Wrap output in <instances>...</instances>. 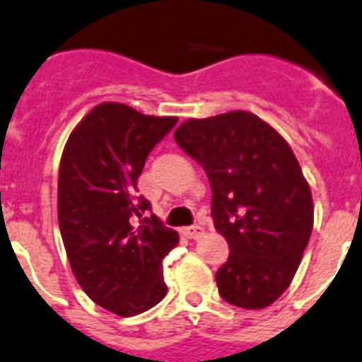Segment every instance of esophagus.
I'll return each instance as SVG.
<instances>
[{"instance_id": "34e87169", "label": "esophagus", "mask_w": 362, "mask_h": 362, "mask_svg": "<svg viewBox=\"0 0 362 362\" xmlns=\"http://www.w3.org/2000/svg\"><path fill=\"white\" fill-rule=\"evenodd\" d=\"M182 232H184V236L189 238V240H199V238L204 234V228L199 227V225H195V227H186Z\"/></svg>"}]
</instances>
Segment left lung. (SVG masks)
Segmentation results:
<instances>
[{
	"label": "left lung",
	"instance_id": "8db88e82",
	"mask_svg": "<svg viewBox=\"0 0 362 362\" xmlns=\"http://www.w3.org/2000/svg\"><path fill=\"white\" fill-rule=\"evenodd\" d=\"M175 141L206 173L214 227L230 249L216 273L219 296L251 310L272 305L292 283L314 223L292 148L249 111L189 119Z\"/></svg>",
	"mask_w": 362,
	"mask_h": 362
}]
</instances>
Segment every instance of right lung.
I'll return each mask as SVG.
<instances>
[{
  "mask_svg": "<svg viewBox=\"0 0 362 362\" xmlns=\"http://www.w3.org/2000/svg\"><path fill=\"white\" fill-rule=\"evenodd\" d=\"M176 117H151L104 102L85 115L64 145L57 214L76 281L96 305L135 316L165 298L161 262L178 234L137 197V178Z\"/></svg>",
  "mask_w": 362,
  "mask_h": 362,
  "instance_id": "obj_1",
  "label": "right lung"
}]
</instances>
